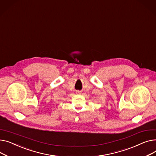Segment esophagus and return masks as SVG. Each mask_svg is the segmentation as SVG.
<instances>
[{"label":"esophagus","mask_w":156,"mask_h":156,"mask_svg":"<svg viewBox=\"0 0 156 156\" xmlns=\"http://www.w3.org/2000/svg\"><path fill=\"white\" fill-rule=\"evenodd\" d=\"M76 93L78 94H80L81 93V92H80V91H79V90H77L76 91Z\"/></svg>","instance_id":"obj_1"}]
</instances>
